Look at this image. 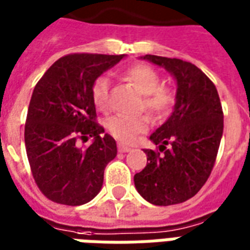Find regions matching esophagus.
Listing matches in <instances>:
<instances>
[{
	"instance_id": "esophagus-1",
	"label": "esophagus",
	"mask_w": 250,
	"mask_h": 250,
	"mask_svg": "<svg viewBox=\"0 0 250 250\" xmlns=\"http://www.w3.org/2000/svg\"><path fill=\"white\" fill-rule=\"evenodd\" d=\"M118 150H119V152H128L131 150L130 147L125 146V145H118Z\"/></svg>"
}]
</instances>
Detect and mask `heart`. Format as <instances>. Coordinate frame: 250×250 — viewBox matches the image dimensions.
<instances>
[{
  "mask_svg": "<svg viewBox=\"0 0 250 250\" xmlns=\"http://www.w3.org/2000/svg\"><path fill=\"white\" fill-rule=\"evenodd\" d=\"M123 76L132 83L138 91L143 95L141 108L146 109L155 119L167 118L175 105V91L161 85V76L158 72L146 64H136L127 68ZM91 98L95 107L105 111L109 107V80L105 76L98 77L91 88ZM107 131L116 141L122 143H132L136 136L145 132L148 127V118L142 116H123L115 115L107 120Z\"/></svg>",
  "mask_w": 250,
  "mask_h": 250,
  "instance_id": "obj_1",
  "label": "heart"
}]
</instances>
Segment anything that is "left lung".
<instances>
[{
    "label": "left lung",
    "mask_w": 250,
    "mask_h": 250,
    "mask_svg": "<svg viewBox=\"0 0 250 250\" xmlns=\"http://www.w3.org/2000/svg\"><path fill=\"white\" fill-rule=\"evenodd\" d=\"M142 59L173 75L177 100L171 116L150 135L159 151L143 150L147 165L134 182L150 204H181L198 193L214 166L224 131L220 96L213 82L191 62L154 55Z\"/></svg>",
    "instance_id": "8db88e82"
}]
</instances>
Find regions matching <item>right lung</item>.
<instances>
[{
	"label": "right lung",
	"mask_w": 250,
	"mask_h": 250,
	"mask_svg": "<svg viewBox=\"0 0 250 250\" xmlns=\"http://www.w3.org/2000/svg\"><path fill=\"white\" fill-rule=\"evenodd\" d=\"M125 55L72 53L49 66L30 99L25 147L36 184L56 204L79 206L103 186L104 168L116 157V142L96 122L93 82ZM94 139L88 147L80 142Z\"/></svg>",
	"instance_id": "obj_1"
}]
</instances>
